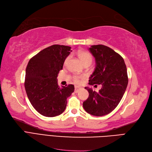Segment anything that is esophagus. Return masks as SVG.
Segmentation results:
<instances>
[{
	"mask_svg": "<svg viewBox=\"0 0 152 152\" xmlns=\"http://www.w3.org/2000/svg\"><path fill=\"white\" fill-rule=\"evenodd\" d=\"M80 90H81V88H80V87H77V86L75 87V93H78V92Z\"/></svg>",
	"mask_w": 152,
	"mask_h": 152,
	"instance_id": "34e87169",
	"label": "esophagus"
}]
</instances>
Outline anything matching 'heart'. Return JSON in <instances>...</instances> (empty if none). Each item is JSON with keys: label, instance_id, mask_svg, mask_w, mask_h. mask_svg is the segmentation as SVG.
Masks as SVG:
<instances>
[{"label": "heart", "instance_id": "heart-1", "mask_svg": "<svg viewBox=\"0 0 152 152\" xmlns=\"http://www.w3.org/2000/svg\"><path fill=\"white\" fill-rule=\"evenodd\" d=\"M77 55H78L79 57L80 58V61H82L83 63L85 64H91L92 61H93V57H92L91 55L86 51H83L80 50L77 52ZM69 57H68L66 58L65 60V63L68 62L69 60ZM73 80L75 83H79L80 82V77L78 76H74L73 77Z\"/></svg>", "mask_w": 152, "mask_h": 152}]
</instances>
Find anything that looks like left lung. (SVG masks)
<instances>
[{
    "instance_id": "obj_1",
    "label": "left lung",
    "mask_w": 152,
    "mask_h": 152,
    "mask_svg": "<svg viewBox=\"0 0 152 152\" xmlns=\"http://www.w3.org/2000/svg\"><path fill=\"white\" fill-rule=\"evenodd\" d=\"M95 57L96 66L89 84H101L99 92L85 87L89 97L83 108L92 115L103 116L112 112L119 104L128 83L127 69L123 58L112 48L99 44L89 48Z\"/></svg>"
}]
</instances>
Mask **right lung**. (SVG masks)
Instances as JSON below:
<instances>
[{
	"label": "right lung",
	"instance_id": "add662e5",
	"mask_svg": "<svg viewBox=\"0 0 152 152\" xmlns=\"http://www.w3.org/2000/svg\"><path fill=\"white\" fill-rule=\"evenodd\" d=\"M70 52L71 47L54 44L35 55L27 65L25 90L33 108L44 116L53 117L64 112L67 98L74 91L73 84L59 87L57 79Z\"/></svg>",
	"mask_w": 152,
	"mask_h": 152
}]
</instances>
